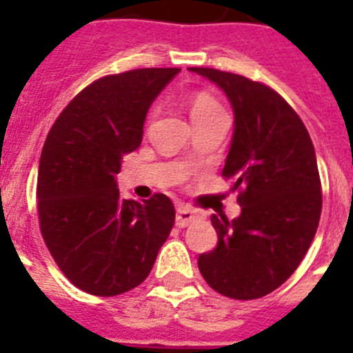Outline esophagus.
Masks as SVG:
<instances>
[{
	"label": "esophagus",
	"mask_w": 353,
	"mask_h": 353,
	"mask_svg": "<svg viewBox=\"0 0 353 353\" xmlns=\"http://www.w3.org/2000/svg\"><path fill=\"white\" fill-rule=\"evenodd\" d=\"M203 214L199 210H194V208H189V207H180L179 212H176V224L179 226H187V224H191L192 221L196 219H201Z\"/></svg>",
	"instance_id": "34e87169"
}]
</instances>
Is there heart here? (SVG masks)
<instances>
[{"mask_svg":"<svg viewBox=\"0 0 353 353\" xmlns=\"http://www.w3.org/2000/svg\"><path fill=\"white\" fill-rule=\"evenodd\" d=\"M224 113V109L221 104L215 101L214 97L207 95V93H196L191 99V120L192 123L205 118H210L214 114Z\"/></svg>","mask_w":353,"mask_h":353,"instance_id":"heart-1","label":"heart"}]
</instances>
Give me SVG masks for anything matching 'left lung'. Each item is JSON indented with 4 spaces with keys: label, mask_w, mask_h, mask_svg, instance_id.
Listing matches in <instances>:
<instances>
[{
    "label": "left lung",
    "mask_w": 353,
    "mask_h": 353,
    "mask_svg": "<svg viewBox=\"0 0 353 353\" xmlns=\"http://www.w3.org/2000/svg\"><path fill=\"white\" fill-rule=\"evenodd\" d=\"M233 108V136L223 176L240 189L239 217L212 215L214 251L198 258L208 286L239 301L260 299L295 272L322 214L316 155L299 114L279 93L239 74L192 67Z\"/></svg>",
    "instance_id": "left-lung-1"
}]
</instances>
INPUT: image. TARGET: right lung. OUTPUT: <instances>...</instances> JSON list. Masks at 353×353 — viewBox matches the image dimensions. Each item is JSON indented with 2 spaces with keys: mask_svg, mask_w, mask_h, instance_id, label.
Masks as SVG:
<instances>
[{
  "mask_svg": "<svg viewBox=\"0 0 353 353\" xmlns=\"http://www.w3.org/2000/svg\"><path fill=\"white\" fill-rule=\"evenodd\" d=\"M180 68L105 76L63 109L39 164V219L46 245L72 285L113 297L141 285L174 224L166 194L121 199V157L141 145L146 113Z\"/></svg>",
  "mask_w": 353,
  "mask_h": 353,
  "instance_id": "right-lung-1",
  "label": "right lung"
}]
</instances>
